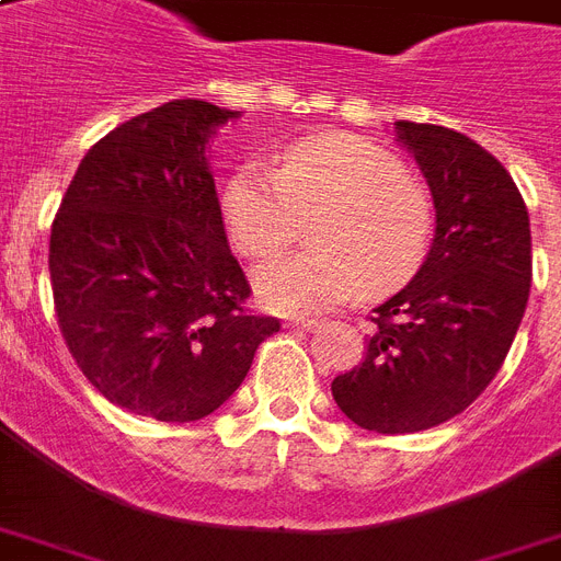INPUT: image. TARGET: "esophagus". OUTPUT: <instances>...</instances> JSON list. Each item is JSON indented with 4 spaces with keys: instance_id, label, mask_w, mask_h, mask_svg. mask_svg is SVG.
<instances>
[{
    "instance_id": "esophagus-1",
    "label": "esophagus",
    "mask_w": 561,
    "mask_h": 561,
    "mask_svg": "<svg viewBox=\"0 0 561 561\" xmlns=\"http://www.w3.org/2000/svg\"><path fill=\"white\" fill-rule=\"evenodd\" d=\"M288 325L290 329H302V332H314L320 323H317V320H290Z\"/></svg>"
}]
</instances>
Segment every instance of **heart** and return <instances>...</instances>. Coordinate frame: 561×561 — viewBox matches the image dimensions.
Returning a JSON list of instances; mask_svg holds the SVG:
<instances>
[{"label":"heart","instance_id":"heart-1","mask_svg":"<svg viewBox=\"0 0 561 561\" xmlns=\"http://www.w3.org/2000/svg\"><path fill=\"white\" fill-rule=\"evenodd\" d=\"M229 244L271 259L311 218L306 253L255 271V297L279 314L325 311L350 299L390 294L422 267L434 238L427 188L390 151L352 134L290 145L276 171L247 162L220 188Z\"/></svg>","mask_w":561,"mask_h":561}]
</instances>
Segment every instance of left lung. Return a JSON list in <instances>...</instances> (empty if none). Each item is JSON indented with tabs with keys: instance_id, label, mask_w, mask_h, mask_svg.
I'll list each match as a JSON object with an SVG mask.
<instances>
[{
	"instance_id": "8db88e82",
	"label": "left lung",
	"mask_w": 561,
	"mask_h": 561,
	"mask_svg": "<svg viewBox=\"0 0 561 561\" xmlns=\"http://www.w3.org/2000/svg\"><path fill=\"white\" fill-rule=\"evenodd\" d=\"M436 209L434 244L375 308L367 355L332 396L355 425L416 434L469 408L495 378L530 297V215L510 171L474 139L396 122Z\"/></svg>"
}]
</instances>
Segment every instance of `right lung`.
Instances as JSON below:
<instances>
[{
	"mask_svg": "<svg viewBox=\"0 0 561 561\" xmlns=\"http://www.w3.org/2000/svg\"><path fill=\"white\" fill-rule=\"evenodd\" d=\"M238 110L174 99L95 142L51 224L48 273L64 341L107 401L157 422L215 413L276 317L244 311L209 139Z\"/></svg>",
	"mask_w": 561,
	"mask_h": 561,
	"instance_id": "right-lung-1",
	"label": "right lung"
}]
</instances>
